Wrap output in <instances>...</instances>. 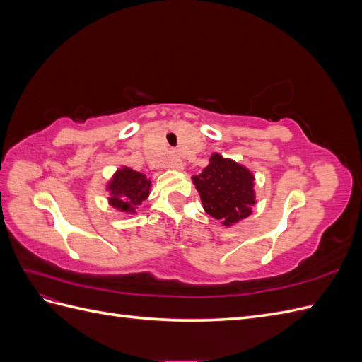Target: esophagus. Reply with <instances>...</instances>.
Listing matches in <instances>:
<instances>
[{"mask_svg":"<svg viewBox=\"0 0 362 362\" xmlns=\"http://www.w3.org/2000/svg\"><path fill=\"white\" fill-rule=\"evenodd\" d=\"M169 168L175 169V170H182L184 169V161L178 156H173L169 160Z\"/></svg>","mask_w":362,"mask_h":362,"instance_id":"1","label":"esophagus"}]
</instances>
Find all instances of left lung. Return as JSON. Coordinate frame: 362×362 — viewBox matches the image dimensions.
Instances as JSON below:
<instances>
[{"mask_svg": "<svg viewBox=\"0 0 362 362\" xmlns=\"http://www.w3.org/2000/svg\"><path fill=\"white\" fill-rule=\"evenodd\" d=\"M204 210L231 226L246 218L255 205L254 175L234 160L213 154L202 173L192 178Z\"/></svg>", "mask_w": 362, "mask_h": 362, "instance_id": "1", "label": "left lung"}]
</instances>
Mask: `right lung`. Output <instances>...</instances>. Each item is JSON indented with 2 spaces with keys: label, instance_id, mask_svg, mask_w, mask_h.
Returning <instances> with one entry per match:
<instances>
[{
  "label": "right lung",
  "instance_id": "right-lung-1",
  "mask_svg": "<svg viewBox=\"0 0 362 362\" xmlns=\"http://www.w3.org/2000/svg\"><path fill=\"white\" fill-rule=\"evenodd\" d=\"M149 189L151 181L146 178V175L129 168H122L108 182L107 190H110L112 194L108 202L119 211L136 213V206L148 198Z\"/></svg>",
  "mask_w": 362,
  "mask_h": 362
}]
</instances>
